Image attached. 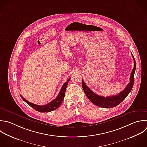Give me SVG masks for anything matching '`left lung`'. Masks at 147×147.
Returning a JSON list of instances; mask_svg holds the SVG:
<instances>
[{"mask_svg":"<svg viewBox=\"0 0 147 147\" xmlns=\"http://www.w3.org/2000/svg\"><path fill=\"white\" fill-rule=\"evenodd\" d=\"M132 57L134 60V67L131 71L130 77V83H129L127 86L124 88V90L119 93L118 94L111 96H99L96 94H95L93 91H92L86 84L83 80H82V88L84 90V93L86 94V96H87L88 99L95 105L103 107V108H110V107H114L119 104H120L128 95V94L130 92L134 84V72L136 70V61L135 59L133 57L132 53H131Z\"/></svg>","mask_w":147,"mask_h":147,"instance_id":"8db88e82","label":"left lung"}]
</instances>
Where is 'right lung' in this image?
Instances as JSON below:
<instances>
[{
	"label": "right lung",
	"mask_w": 147,
	"mask_h": 147,
	"mask_svg": "<svg viewBox=\"0 0 147 147\" xmlns=\"http://www.w3.org/2000/svg\"><path fill=\"white\" fill-rule=\"evenodd\" d=\"M69 80H70V78L68 79V80L63 84V86H62V87L61 88V90H60L59 94H58L57 96L55 99H53L52 101L50 102L49 103H48L45 105L40 106V105H38L29 102L28 100H27L25 98H24L22 96V95H20V96L22 98V99L26 103H28L30 106L33 107L36 110L38 111L39 112H41V113L42 112V113L50 112V111H52L53 110H55L57 109L61 105L62 102L64 100V98L65 94L66 88H67V86L68 84V82L69 81Z\"/></svg>",
	"instance_id": "right-lung-1"
}]
</instances>
